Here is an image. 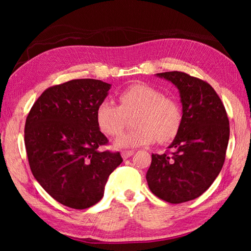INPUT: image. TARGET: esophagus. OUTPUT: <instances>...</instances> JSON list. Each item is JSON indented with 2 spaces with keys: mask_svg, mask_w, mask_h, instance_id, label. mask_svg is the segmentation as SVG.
<instances>
[{
  "mask_svg": "<svg viewBox=\"0 0 251 251\" xmlns=\"http://www.w3.org/2000/svg\"><path fill=\"white\" fill-rule=\"evenodd\" d=\"M133 154H134V151H122V157L124 159H127Z\"/></svg>",
  "mask_w": 251,
  "mask_h": 251,
  "instance_id": "34e87169",
  "label": "esophagus"
}]
</instances>
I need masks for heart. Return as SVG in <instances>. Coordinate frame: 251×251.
Listing matches in <instances>:
<instances>
[{"label": "heart", "mask_w": 251, "mask_h": 251, "mask_svg": "<svg viewBox=\"0 0 251 251\" xmlns=\"http://www.w3.org/2000/svg\"><path fill=\"white\" fill-rule=\"evenodd\" d=\"M117 105L105 100L97 105L95 118L105 134L114 136L124 128L126 116L135 114L134 129L115 139L116 148H135L156 141L166 143L177 135L181 124V110L175 100L164 96L156 87L148 84H134L120 94Z\"/></svg>", "instance_id": "heart-1"}]
</instances>
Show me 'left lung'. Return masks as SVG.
I'll use <instances>...</instances> for the list:
<instances>
[{
  "label": "left lung",
  "mask_w": 251,
  "mask_h": 251,
  "mask_svg": "<svg viewBox=\"0 0 251 251\" xmlns=\"http://www.w3.org/2000/svg\"><path fill=\"white\" fill-rule=\"evenodd\" d=\"M156 76L176 86L182 116L168 146L174 152L151 155L147 184L165 201H189L205 193L222 171L229 141L227 113L217 93L203 80L177 71Z\"/></svg>",
  "instance_id": "8db88e82"
}]
</instances>
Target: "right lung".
Here are the masks:
<instances>
[{
  "label": "right lung",
  "mask_w": 251,
  "mask_h": 251,
  "mask_svg": "<svg viewBox=\"0 0 251 251\" xmlns=\"http://www.w3.org/2000/svg\"><path fill=\"white\" fill-rule=\"evenodd\" d=\"M112 85L73 79L43 92L29 110L24 141L33 176L62 205L85 209L104 196L107 178L120 166V152L100 151L107 144L95 112Z\"/></svg>",
  "instance_id": "right-lung-1"
}]
</instances>
